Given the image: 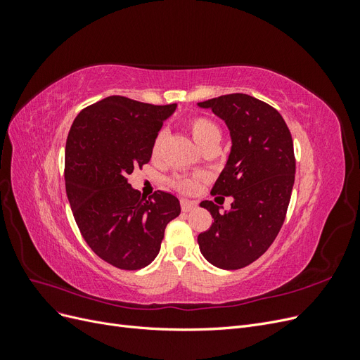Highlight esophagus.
I'll use <instances>...</instances> for the list:
<instances>
[{
  "mask_svg": "<svg viewBox=\"0 0 360 360\" xmlns=\"http://www.w3.org/2000/svg\"><path fill=\"white\" fill-rule=\"evenodd\" d=\"M180 205H181V210L183 212H192V210L197 209V202L189 201V200H181Z\"/></svg>",
  "mask_w": 360,
  "mask_h": 360,
  "instance_id": "obj_1",
  "label": "esophagus"
}]
</instances>
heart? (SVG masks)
<instances>
[{
  "label": "heart",
  "instance_id": "b5f03b06",
  "mask_svg": "<svg viewBox=\"0 0 360 360\" xmlns=\"http://www.w3.org/2000/svg\"><path fill=\"white\" fill-rule=\"evenodd\" d=\"M188 126H189L193 141L197 143V146L201 150H204L207 147H212V146L219 147L221 139H222V132H221L219 126H217L214 122H212L210 118L193 117V118H191ZM163 139H165V134L159 132L155 138L153 148H151L153 155L159 153V150L163 144ZM172 184L183 192H193L198 186V181L195 179H189V177H179L172 181Z\"/></svg>",
  "mask_w": 360,
  "mask_h": 360
}]
</instances>
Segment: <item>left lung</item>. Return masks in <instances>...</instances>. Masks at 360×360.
Returning <instances> with one entry per match:
<instances>
[{
  "instance_id": "obj_1",
  "label": "left lung",
  "mask_w": 360,
  "mask_h": 360,
  "mask_svg": "<svg viewBox=\"0 0 360 360\" xmlns=\"http://www.w3.org/2000/svg\"><path fill=\"white\" fill-rule=\"evenodd\" d=\"M198 106L230 130V156L212 193L233 198L225 212L212 201L200 204L214 219L198 236L200 250L216 267L242 269L266 252L285 221L296 174L292 138L275 108L252 96L225 94Z\"/></svg>"
}]
</instances>
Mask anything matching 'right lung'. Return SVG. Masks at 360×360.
<instances>
[{
  "label": "right lung",
  "mask_w": 360,
  "mask_h": 360,
  "mask_svg": "<svg viewBox=\"0 0 360 360\" xmlns=\"http://www.w3.org/2000/svg\"><path fill=\"white\" fill-rule=\"evenodd\" d=\"M177 105L110 96L82 110L66 143V193L76 225L93 252L123 270L153 261L169 221L180 214L172 193L151 198L127 183L151 158L155 138Z\"/></svg>",
  "instance_id": "right-lung-1"
}]
</instances>
